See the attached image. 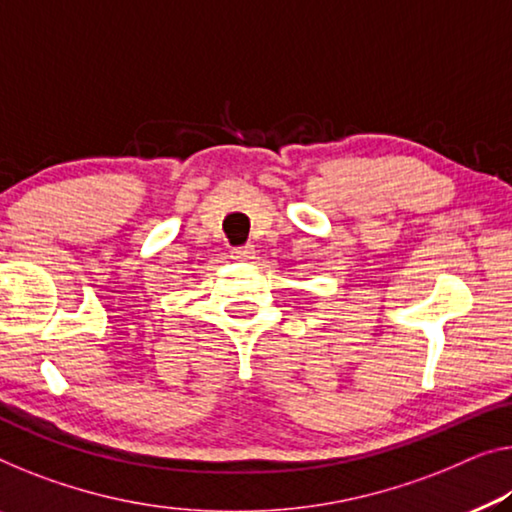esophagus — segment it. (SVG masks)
<instances>
[{
  "instance_id": "34e87169",
  "label": "esophagus",
  "mask_w": 512,
  "mask_h": 512,
  "mask_svg": "<svg viewBox=\"0 0 512 512\" xmlns=\"http://www.w3.org/2000/svg\"><path fill=\"white\" fill-rule=\"evenodd\" d=\"M255 257V248L253 246H243V248H234L232 250V259L236 262H250Z\"/></svg>"
}]
</instances>
